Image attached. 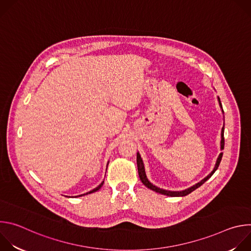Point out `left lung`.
Instances as JSON below:
<instances>
[{"instance_id": "1", "label": "left lung", "mask_w": 251, "mask_h": 251, "mask_svg": "<svg viewBox=\"0 0 251 251\" xmlns=\"http://www.w3.org/2000/svg\"><path fill=\"white\" fill-rule=\"evenodd\" d=\"M219 102H220V105H221V107H222V103H221L220 98H219ZM222 108H223V107H222ZM224 132H225V126H224L223 129H222V141H221V149H222V150H224V148H225V137H224ZM222 158H223V153L220 154V156H219V158H218V160H217L216 166H214L213 171H212L207 176H205V177L203 178V180H201L200 183H198V184H196L195 186H193V187H191V188H189V189H187V190H185V191H182V192H171V191H166V190L160 189V188L154 186L153 184H151V183L148 181V178H147V176H146L145 169H144V164H143V161H142L141 156H140L139 153H137V167H138V173H139V176H140L141 182H142L143 184H144L147 188H149L150 190H152V191H154V192H156V193L165 195V196H169V197H184V196H187V195L191 194L193 191H195L196 189H198L199 187H201L204 182H206V181L208 180V178L213 175V173L216 172L217 169L219 168L220 163H221V161H222Z\"/></svg>"}]
</instances>
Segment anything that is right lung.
I'll list each match as a JSON object with an SVG mask.
<instances>
[{
    "mask_svg": "<svg viewBox=\"0 0 251 251\" xmlns=\"http://www.w3.org/2000/svg\"><path fill=\"white\" fill-rule=\"evenodd\" d=\"M103 184H104V181L97 187V188H95L94 190H92V191H90V192H88V193H86V194H83V195H87V194H91V193H94V192H96V191H98L102 186H103ZM83 195H81V196H83ZM77 197H80V196H77Z\"/></svg>",
    "mask_w": 251,
    "mask_h": 251,
    "instance_id": "1",
    "label": "right lung"
}]
</instances>
